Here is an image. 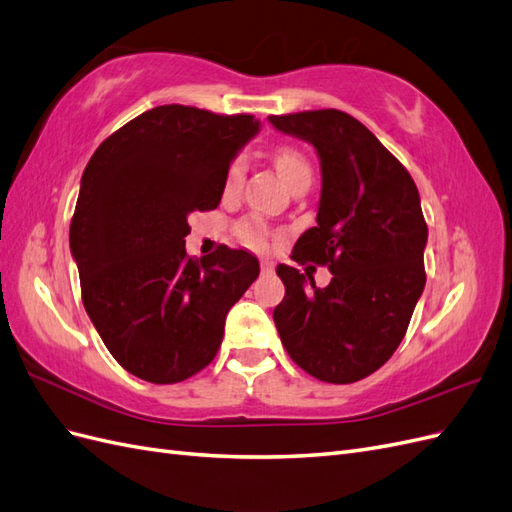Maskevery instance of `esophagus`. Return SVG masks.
Here are the masks:
<instances>
[{"instance_id":"34e87169","label":"esophagus","mask_w":512,"mask_h":512,"mask_svg":"<svg viewBox=\"0 0 512 512\" xmlns=\"http://www.w3.org/2000/svg\"><path fill=\"white\" fill-rule=\"evenodd\" d=\"M261 272H264V274H274V264H272V261H268V259H261Z\"/></svg>"}]
</instances>
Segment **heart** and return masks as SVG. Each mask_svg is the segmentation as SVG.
<instances>
[{
    "instance_id": "heart-1",
    "label": "heart",
    "mask_w": 512,
    "mask_h": 512,
    "mask_svg": "<svg viewBox=\"0 0 512 512\" xmlns=\"http://www.w3.org/2000/svg\"><path fill=\"white\" fill-rule=\"evenodd\" d=\"M274 165H276V171L281 173V178L285 180V184L289 180H294L296 175H300V173H311L309 160H306V156L296 148H289V145H281V148H276ZM244 173H246V160L242 156H238L229 165V171H227V180H225L227 191H236V188L244 180ZM236 236L246 246L264 248L266 242H268V229H266V225H264V221H261V218L248 216V218H242V221L236 225Z\"/></svg>"
}]
</instances>
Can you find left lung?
Instances as JSON below:
<instances>
[{
	"label": "left lung",
	"mask_w": 512,
	"mask_h": 512,
	"mask_svg": "<svg viewBox=\"0 0 512 512\" xmlns=\"http://www.w3.org/2000/svg\"><path fill=\"white\" fill-rule=\"evenodd\" d=\"M285 135L311 143L321 165L317 227L294 259L328 266L332 279L281 264L279 337L300 369L328 384L377 371L405 337L425 289L427 223L412 175L371 130L337 109L270 115Z\"/></svg>",
	"instance_id": "obj_1"
}]
</instances>
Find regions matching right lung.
<instances>
[{"instance_id":"1","label":"right lung","mask_w":512,"mask_h":512,"mask_svg":"<svg viewBox=\"0 0 512 512\" xmlns=\"http://www.w3.org/2000/svg\"><path fill=\"white\" fill-rule=\"evenodd\" d=\"M259 133L253 115L163 105L98 145L87 163L70 253L102 343L152 384L206 369L225 317L259 274L246 251L186 255L188 214L221 203L231 160Z\"/></svg>"}]
</instances>
